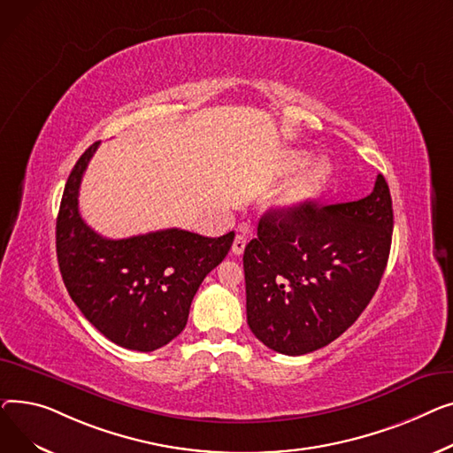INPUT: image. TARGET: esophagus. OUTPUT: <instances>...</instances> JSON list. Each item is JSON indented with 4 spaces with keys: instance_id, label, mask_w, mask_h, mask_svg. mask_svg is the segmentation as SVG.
<instances>
[{
    "instance_id": "1",
    "label": "esophagus",
    "mask_w": 453,
    "mask_h": 453,
    "mask_svg": "<svg viewBox=\"0 0 453 453\" xmlns=\"http://www.w3.org/2000/svg\"><path fill=\"white\" fill-rule=\"evenodd\" d=\"M245 247H247V235L245 234H237L235 239H234V243H232V254L234 256L243 254Z\"/></svg>"
}]
</instances>
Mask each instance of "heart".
Returning a JSON list of instances; mask_svg holds the SVG:
<instances>
[{
  "label": "heart",
  "instance_id": "heart-1",
  "mask_svg": "<svg viewBox=\"0 0 453 453\" xmlns=\"http://www.w3.org/2000/svg\"><path fill=\"white\" fill-rule=\"evenodd\" d=\"M303 163V155L296 153L290 155L288 165L290 166H298ZM331 175V168L326 161H316L312 163L295 182H292L288 188L283 192L280 203L285 208H300L305 203H309L311 199H314L318 194L322 192V188L326 186L327 179Z\"/></svg>",
  "mask_w": 453,
  "mask_h": 453
}]
</instances>
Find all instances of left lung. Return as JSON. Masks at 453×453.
Returning <instances> with one entry per match:
<instances>
[{
  "mask_svg": "<svg viewBox=\"0 0 453 453\" xmlns=\"http://www.w3.org/2000/svg\"><path fill=\"white\" fill-rule=\"evenodd\" d=\"M393 234L382 175L367 197L269 210L245 247L247 322L269 349L298 357L348 331L377 292Z\"/></svg>",
  "mask_w": 453,
  "mask_h": 453,
  "instance_id": "obj_1",
  "label": "left lung"
}]
</instances>
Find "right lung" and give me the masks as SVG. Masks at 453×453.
I'll use <instances>...</instances> for the list:
<instances>
[{"mask_svg": "<svg viewBox=\"0 0 453 453\" xmlns=\"http://www.w3.org/2000/svg\"><path fill=\"white\" fill-rule=\"evenodd\" d=\"M100 142L78 158L64 188L57 219V256L71 300L113 343L155 351L188 322L190 305L206 274L228 254L234 232L204 237L166 228L108 239L78 211V190Z\"/></svg>", "mask_w": 453, "mask_h": 453, "instance_id": "right-lung-1", "label": "right lung"}]
</instances>
